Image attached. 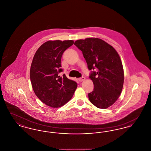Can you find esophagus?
Listing matches in <instances>:
<instances>
[{"mask_svg":"<svg viewBox=\"0 0 151 151\" xmlns=\"http://www.w3.org/2000/svg\"><path fill=\"white\" fill-rule=\"evenodd\" d=\"M85 79L86 78H84V77H81V78H80V79H79V81H80V82H82V81H84L85 80Z\"/></svg>","mask_w":151,"mask_h":151,"instance_id":"esophagus-1","label":"esophagus"}]
</instances>
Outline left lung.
Here are the masks:
<instances>
[{
  "instance_id": "obj_1",
  "label": "left lung",
  "mask_w": 151,
  "mask_h": 151,
  "mask_svg": "<svg viewBox=\"0 0 151 151\" xmlns=\"http://www.w3.org/2000/svg\"><path fill=\"white\" fill-rule=\"evenodd\" d=\"M74 45L82 51L88 68L92 71L93 91L88 93L91 102L97 108L106 109L121 93L124 81L122 62L116 51L97 38L79 40Z\"/></svg>"
}]
</instances>
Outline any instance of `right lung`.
Listing matches in <instances>:
<instances>
[{
  "label": "right lung",
  "instance_id": "add662e5",
  "mask_svg": "<svg viewBox=\"0 0 151 151\" xmlns=\"http://www.w3.org/2000/svg\"><path fill=\"white\" fill-rule=\"evenodd\" d=\"M72 40L49 41L36 51L30 70V78L37 97L46 105L59 108L70 100L77 88L76 81L68 79L63 72L61 58L63 53L71 46Z\"/></svg>",
  "mask_w": 151,
  "mask_h": 151
}]
</instances>
